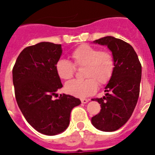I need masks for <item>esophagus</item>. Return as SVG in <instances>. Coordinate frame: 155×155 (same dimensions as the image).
<instances>
[{
    "label": "esophagus",
    "mask_w": 155,
    "mask_h": 155,
    "mask_svg": "<svg viewBox=\"0 0 155 155\" xmlns=\"http://www.w3.org/2000/svg\"><path fill=\"white\" fill-rule=\"evenodd\" d=\"M81 101L82 103L85 104V103H87L88 101H89V99H87V98H81Z\"/></svg>",
    "instance_id": "34e87169"
}]
</instances>
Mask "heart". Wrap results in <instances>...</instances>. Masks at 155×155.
Instances as JSON below:
<instances>
[{
    "instance_id": "b5f03b06",
    "label": "heart",
    "mask_w": 155,
    "mask_h": 155,
    "mask_svg": "<svg viewBox=\"0 0 155 155\" xmlns=\"http://www.w3.org/2000/svg\"><path fill=\"white\" fill-rule=\"evenodd\" d=\"M72 63L60 60L56 63L57 74L62 80H70L74 77L75 68H84L82 76L84 80H73L65 85L68 94L84 98L96 92L100 86L108 84L115 71V60L111 52L99 50L88 44H82L71 53Z\"/></svg>"
}]
</instances>
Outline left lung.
Returning a JSON list of instances; mask_svg holds the SVG:
<instances>
[{
    "label": "left lung",
    "mask_w": 155,
    "mask_h": 155,
    "mask_svg": "<svg viewBox=\"0 0 155 155\" xmlns=\"http://www.w3.org/2000/svg\"><path fill=\"white\" fill-rule=\"evenodd\" d=\"M107 46L113 53L115 71L105 87V96L92 98L101 105V111L91 118L98 130L112 132L128 121L134 112L140 94L141 64L136 52L125 41L113 36H105L94 41Z\"/></svg>",
    "instance_id": "1"
}]
</instances>
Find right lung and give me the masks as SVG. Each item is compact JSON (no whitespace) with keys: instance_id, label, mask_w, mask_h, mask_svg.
<instances>
[{"instance_id":"right-lung-1","label":"right lung","mask_w":155,"mask_h":155,"mask_svg":"<svg viewBox=\"0 0 155 155\" xmlns=\"http://www.w3.org/2000/svg\"><path fill=\"white\" fill-rule=\"evenodd\" d=\"M61 53V44L39 42L25 48L12 70L19 109L35 130L49 136L68 128L71 110L81 104L79 98L70 94L53 98L63 87L55 69Z\"/></svg>"}]
</instances>
